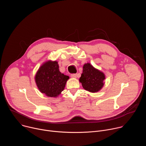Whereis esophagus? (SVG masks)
Listing matches in <instances>:
<instances>
[{
  "label": "esophagus",
  "instance_id": "34e87169",
  "mask_svg": "<svg viewBox=\"0 0 146 146\" xmlns=\"http://www.w3.org/2000/svg\"><path fill=\"white\" fill-rule=\"evenodd\" d=\"M71 77L72 78H76L77 77V74H71Z\"/></svg>",
  "mask_w": 146,
  "mask_h": 146
}]
</instances>
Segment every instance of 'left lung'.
<instances>
[{"label":"left lung","instance_id":"8db88e82","mask_svg":"<svg viewBox=\"0 0 146 146\" xmlns=\"http://www.w3.org/2000/svg\"><path fill=\"white\" fill-rule=\"evenodd\" d=\"M105 78V73L94 68L90 63H87L83 66L82 73L79 81L84 90L90 92L95 93L103 87Z\"/></svg>","mask_w":146,"mask_h":146}]
</instances>
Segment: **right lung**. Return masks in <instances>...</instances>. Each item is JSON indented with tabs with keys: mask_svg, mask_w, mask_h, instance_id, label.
<instances>
[{
	"mask_svg": "<svg viewBox=\"0 0 146 146\" xmlns=\"http://www.w3.org/2000/svg\"><path fill=\"white\" fill-rule=\"evenodd\" d=\"M69 77L62 73L56 60H48L37 70L35 81L38 90L48 97L57 98L64 91Z\"/></svg>",
	"mask_w": 146,
	"mask_h": 146,
	"instance_id": "1",
	"label": "right lung"
}]
</instances>
